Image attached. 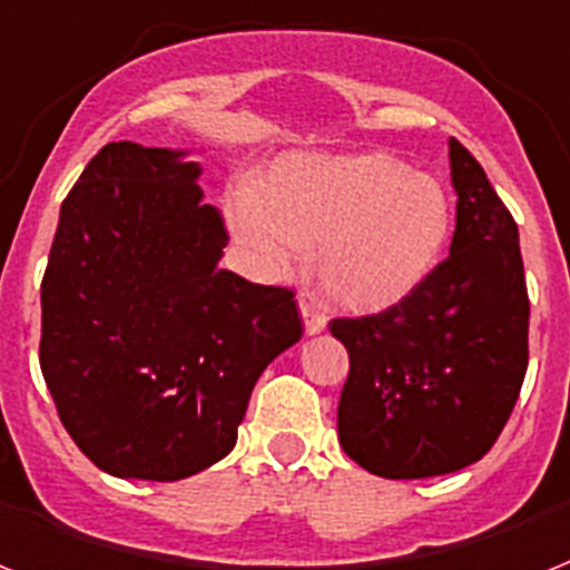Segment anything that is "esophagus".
Instances as JSON below:
<instances>
[{
    "mask_svg": "<svg viewBox=\"0 0 570 570\" xmlns=\"http://www.w3.org/2000/svg\"><path fill=\"white\" fill-rule=\"evenodd\" d=\"M299 314H303V326H306V335H317V332L326 330V317L321 314V308L303 299L299 303Z\"/></svg>",
    "mask_w": 570,
    "mask_h": 570,
    "instance_id": "1",
    "label": "esophagus"
}]
</instances>
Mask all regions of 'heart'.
Here are the masks:
<instances>
[{
	"label": "heart",
	"mask_w": 570,
	"mask_h": 570,
	"mask_svg": "<svg viewBox=\"0 0 570 570\" xmlns=\"http://www.w3.org/2000/svg\"><path fill=\"white\" fill-rule=\"evenodd\" d=\"M229 229L262 276H288L314 249V282L335 308L373 314L409 299L453 235V199L389 153L291 156L226 203Z\"/></svg>",
	"instance_id": "obj_1"
}]
</instances>
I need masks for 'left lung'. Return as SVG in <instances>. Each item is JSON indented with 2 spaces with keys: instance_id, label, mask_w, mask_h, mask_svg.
I'll use <instances>...</instances> for the list:
<instances>
[{
  "instance_id": "left-lung-1",
  "label": "left lung",
  "mask_w": 570,
  "mask_h": 570,
  "mask_svg": "<svg viewBox=\"0 0 570 570\" xmlns=\"http://www.w3.org/2000/svg\"><path fill=\"white\" fill-rule=\"evenodd\" d=\"M450 179L459 197L450 256L397 306L330 323L350 356L341 448L385 480L480 462L527 373L530 297L518 223L456 138Z\"/></svg>"
}]
</instances>
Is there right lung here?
<instances>
[{"label":"right lung","mask_w":570,"mask_h":570,"mask_svg":"<svg viewBox=\"0 0 570 570\" xmlns=\"http://www.w3.org/2000/svg\"><path fill=\"white\" fill-rule=\"evenodd\" d=\"M185 149L108 144L61 206L40 285V371L79 450L120 480L220 462L273 358L303 338L288 288L220 271L226 229Z\"/></svg>","instance_id":"1"}]
</instances>
